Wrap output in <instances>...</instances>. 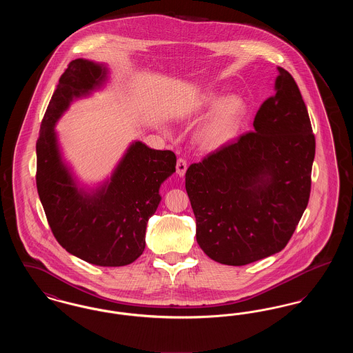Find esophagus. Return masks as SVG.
<instances>
[{
    "label": "esophagus",
    "instance_id": "34e87169",
    "mask_svg": "<svg viewBox=\"0 0 353 353\" xmlns=\"http://www.w3.org/2000/svg\"><path fill=\"white\" fill-rule=\"evenodd\" d=\"M186 168H188V163H186V160L183 159V157H180V159L177 160V164H176L177 174H179L180 177H183L185 174V172H186Z\"/></svg>",
    "mask_w": 353,
    "mask_h": 353
}]
</instances>
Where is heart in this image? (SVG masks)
Returning a JSON list of instances; mask_svg holds the SVG:
<instances>
[{"instance_id":"obj_1","label":"heart","mask_w":353,"mask_h":353,"mask_svg":"<svg viewBox=\"0 0 353 353\" xmlns=\"http://www.w3.org/2000/svg\"><path fill=\"white\" fill-rule=\"evenodd\" d=\"M213 114L197 132V141L206 150H217L228 144L239 127L245 114V104L238 97H229L219 103V97L212 95L202 101V108L213 110Z\"/></svg>"}]
</instances>
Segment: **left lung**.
Returning a JSON list of instances; mask_svg holds the SVG:
<instances>
[{
  "label": "left lung",
  "mask_w": 353,
  "mask_h": 353,
  "mask_svg": "<svg viewBox=\"0 0 353 353\" xmlns=\"http://www.w3.org/2000/svg\"><path fill=\"white\" fill-rule=\"evenodd\" d=\"M278 72L254 131L185 173L197 242L222 265L243 266L283 250L310 200L315 136L298 84L285 68Z\"/></svg>",
  "instance_id": "1"
}]
</instances>
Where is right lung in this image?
<instances>
[{
	"instance_id": "obj_1",
	"label": "right lung",
	"mask_w": 353,
	"mask_h": 353,
	"mask_svg": "<svg viewBox=\"0 0 353 353\" xmlns=\"http://www.w3.org/2000/svg\"><path fill=\"white\" fill-rule=\"evenodd\" d=\"M105 78L103 65L70 62L42 119L35 181L58 243L88 263L118 268L144 252L147 222L161 201L160 185L176 172V154L134 141L108 181L91 192L77 185L62 161L54 125L72 99L99 88Z\"/></svg>"
}]
</instances>
